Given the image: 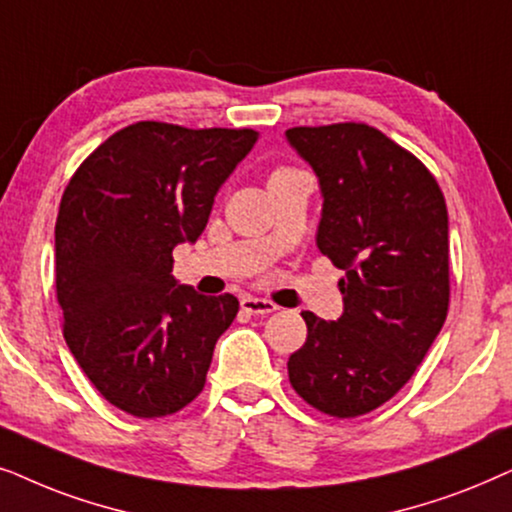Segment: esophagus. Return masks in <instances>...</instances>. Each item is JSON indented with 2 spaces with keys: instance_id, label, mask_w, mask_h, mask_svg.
Segmentation results:
<instances>
[{
  "instance_id": "1",
  "label": "esophagus",
  "mask_w": 512,
  "mask_h": 512,
  "mask_svg": "<svg viewBox=\"0 0 512 512\" xmlns=\"http://www.w3.org/2000/svg\"><path fill=\"white\" fill-rule=\"evenodd\" d=\"M241 309H243L245 313H250V316H269V313L278 311V306H276L274 302H269V299L245 295V297L241 299Z\"/></svg>"
}]
</instances>
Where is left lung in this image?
<instances>
[{
    "mask_svg": "<svg viewBox=\"0 0 512 512\" xmlns=\"http://www.w3.org/2000/svg\"><path fill=\"white\" fill-rule=\"evenodd\" d=\"M285 140L318 177V250L344 269V313L304 311L288 360L306 403L339 419L391 400L440 335L449 306V217L424 163L365 124L299 126Z\"/></svg>",
    "mask_w": 512,
    "mask_h": 512,
    "instance_id": "8db88e82",
    "label": "left lung"
}]
</instances>
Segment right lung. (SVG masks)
I'll use <instances>...</instances> for the list:
<instances>
[{
	"label": "right lung",
	"mask_w": 512,
	"mask_h": 512,
	"mask_svg": "<svg viewBox=\"0 0 512 512\" xmlns=\"http://www.w3.org/2000/svg\"><path fill=\"white\" fill-rule=\"evenodd\" d=\"M260 133L140 121L107 138L67 185L56 220L65 342L91 384L133 417H166L203 391L234 295L180 285L173 250L196 243L220 187Z\"/></svg>",
	"instance_id": "add662e5"
}]
</instances>
